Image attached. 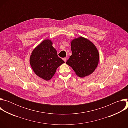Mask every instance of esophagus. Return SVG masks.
<instances>
[{
    "label": "esophagus",
    "instance_id": "esophagus-1",
    "mask_svg": "<svg viewBox=\"0 0 128 128\" xmlns=\"http://www.w3.org/2000/svg\"><path fill=\"white\" fill-rule=\"evenodd\" d=\"M63 60L65 62H66V58H63Z\"/></svg>",
    "mask_w": 128,
    "mask_h": 128
}]
</instances>
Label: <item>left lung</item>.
<instances>
[{"label":"left lung","instance_id":"left-lung-1","mask_svg":"<svg viewBox=\"0 0 128 128\" xmlns=\"http://www.w3.org/2000/svg\"><path fill=\"white\" fill-rule=\"evenodd\" d=\"M71 46L72 55L66 63L80 78L93 73L99 59V52L95 45L88 40L80 37L72 41Z\"/></svg>","mask_w":128,"mask_h":128}]
</instances>
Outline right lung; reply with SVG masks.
<instances>
[{"label": "right lung", "mask_w": 128, "mask_h": 128, "mask_svg": "<svg viewBox=\"0 0 128 128\" xmlns=\"http://www.w3.org/2000/svg\"><path fill=\"white\" fill-rule=\"evenodd\" d=\"M64 63L52 47V42L48 40L43 41L33 50L30 58L35 74L46 80L51 79L57 68Z\"/></svg>", "instance_id": "obj_1"}]
</instances>
